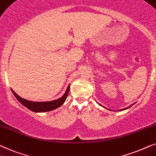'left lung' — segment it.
Masks as SVG:
<instances>
[{"instance_id": "obj_1", "label": "left lung", "mask_w": 156, "mask_h": 156, "mask_svg": "<svg viewBox=\"0 0 156 156\" xmlns=\"http://www.w3.org/2000/svg\"><path fill=\"white\" fill-rule=\"evenodd\" d=\"M100 105H101V104H99ZM134 105V104H132L131 105H130V106L129 107H127V108H123V109H121V110H120V111H124V110H126V109H128V108H130V107H131L132 106V105ZM101 106H102V105H101ZM109 110V109H108Z\"/></svg>"}]
</instances>
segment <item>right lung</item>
<instances>
[{"instance_id":"obj_1","label":"right lung","mask_w":156,"mask_h":156,"mask_svg":"<svg viewBox=\"0 0 156 156\" xmlns=\"http://www.w3.org/2000/svg\"><path fill=\"white\" fill-rule=\"evenodd\" d=\"M70 90V85L68 86L67 90H66V93H64V95L60 98L55 100V101H47V102H33V101H28L23 98L20 97L19 95L16 94L14 91L12 90L13 95H15L16 98L19 102L21 103L22 105H23L25 107H26L27 108H28L30 111L33 112H36V113H41V112H47V111H51L53 110H55L61 106L63 104V103L65 102V101L67 98V96L69 93Z\"/></svg>"}]
</instances>
